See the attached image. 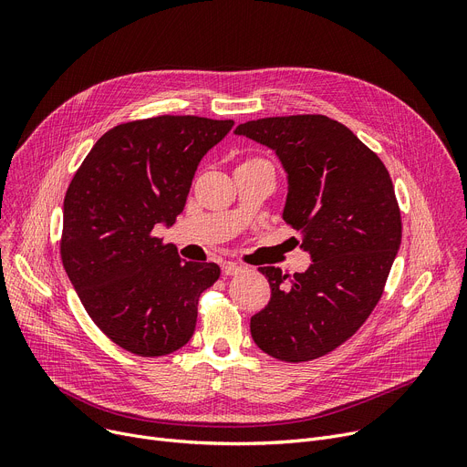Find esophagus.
<instances>
[{
	"label": "esophagus",
	"instance_id": "34e87169",
	"mask_svg": "<svg viewBox=\"0 0 467 467\" xmlns=\"http://www.w3.org/2000/svg\"><path fill=\"white\" fill-rule=\"evenodd\" d=\"M240 273H244V266L242 265H236V263H225L223 265V275L225 276H236Z\"/></svg>",
	"mask_w": 467,
	"mask_h": 467
}]
</instances>
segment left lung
<instances>
[{
	"label": "left lung",
	"mask_w": 467,
	"mask_h": 467,
	"mask_svg": "<svg viewBox=\"0 0 467 467\" xmlns=\"http://www.w3.org/2000/svg\"><path fill=\"white\" fill-rule=\"evenodd\" d=\"M234 134L266 145L287 174L284 221L310 254L305 273L261 266L271 301L252 316L255 345L280 361L322 358L369 317L401 244V212L382 161L326 115L266 117Z\"/></svg>",
	"instance_id": "8db88e82"
}]
</instances>
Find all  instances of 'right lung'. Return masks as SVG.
<instances>
[{
	"instance_id": "right-lung-1",
	"label": "right lung",
	"mask_w": 467,
	"mask_h": 467,
	"mask_svg": "<svg viewBox=\"0 0 467 467\" xmlns=\"http://www.w3.org/2000/svg\"><path fill=\"white\" fill-rule=\"evenodd\" d=\"M233 120L161 115L94 143L64 199L62 263L90 320L117 347L159 358L185 347L196 306L221 275L153 234L183 212L196 166Z\"/></svg>"
}]
</instances>
